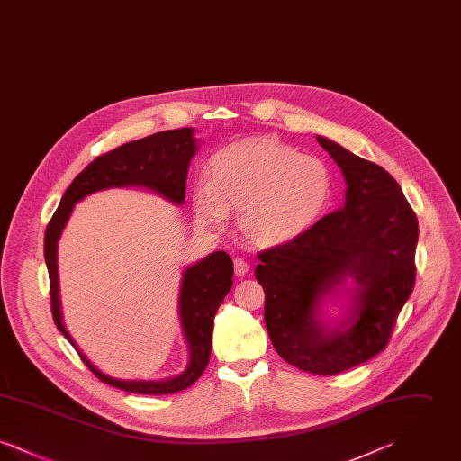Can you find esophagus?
<instances>
[{
    "label": "esophagus",
    "instance_id": "obj_1",
    "mask_svg": "<svg viewBox=\"0 0 461 461\" xmlns=\"http://www.w3.org/2000/svg\"><path fill=\"white\" fill-rule=\"evenodd\" d=\"M233 264H235V275H237V276H245V275L249 273V264H247V261L237 258V259L233 261Z\"/></svg>",
    "mask_w": 461,
    "mask_h": 461
}]
</instances>
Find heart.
I'll list each match as a JSON object with an SVG mask.
<instances>
[{"mask_svg":"<svg viewBox=\"0 0 461 461\" xmlns=\"http://www.w3.org/2000/svg\"><path fill=\"white\" fill-rule=\"evenodd\" d=\"M333 192L329 166L276 140L230 145L211 158L194 190L198 224L221 230L239 211L241 235L273 249L299 239L323 214Z\"/></svg>","mask_w":461,"mask_h":461,"instance_id":"obj_1","label":"heart"}]
</instances>
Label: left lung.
<instances>
[{
  "label": "left lung",
  "instance_id": "8db88e82",
  "mask_svg": "<svg viewBox=\"0 0 461 461\" xmlns=\"http://www.w3.org/2000/svg\"><path fill=\"white\" fill-rule=\"evenodd\" d=\"M316 140L344 175V207L299 239L261 252L256 278L276 352L303 372L337 375L385 349L415 285L418 221L384 167L329 138ZM340 291L350 295V307L329 326L322 304Z\"/></svg>",
  "mask_w": 461,
  "mask_h": 461
}]
</instances>
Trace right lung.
Here are the masks:
<instances>
[{
  "label": "right lung",
  "mask_w": 461,
  "mask_h": 461,
  "mask_svg": "<svg viewBox=\"0 0 461 461\" xmlns=\"http://www.w3.org/2000/svg\"><path fill=\"white\" fill-rule=\"evenodd\" d=\"M195 154L197 140L194 136V128L155 132L152 136L121 145L109 154L95 158L83 173L74 177L60 200L59 209L46 226L44 261L50 275L51 312L57 329L62 331L74 349L79 352L89 370L104 384L134 394H173L197 382L211 357L216 311L233 285V261L226 252L218 250L183 271L177 312L190 351L185 372L166 380H119L100 372L89 361L62 321L57 264L59 240L74 211V205L100 190L143 186L176 205H181L185 202L190 160Z\"/></svg>",
  "instance_id": "obj_1"
}]
</instances>
